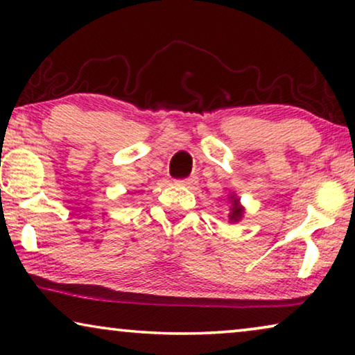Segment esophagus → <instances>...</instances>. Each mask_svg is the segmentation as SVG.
<instances>
[{
	"label": "esophagus",
	"instance_id": "obj_1",
	"mask_svg": "<svg viewBox=\"0 0 355 355\" xmlns=\"http://www.w3.org/2000/svg\"><path fill=\"white\" fill-rule=\"evenodd\" d=\"M179 184H182V186H187V187H192L196 186V184L198 182L197 176H191V178H186V179H181V181H178Z\"/></svg>",
	"mask_w": 355,
	"mask_h": 355
}]
</instances>
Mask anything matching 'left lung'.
I'll use <instances>...</instances> for the list:
<instances>
[{"label": "left lung", "mask_w": 355, "mask_h": 355, "mask_svg": "<svg viewBox=\"0 0 355 355\" xmlns=\"http://www.w3.org/2000/svg\"><path fill=\"white\" fill-rule=\"evenodd\" d=\"M241 216H242V208L239 207V200H237V198H232L230 220H231V221H239Z\"/></svg>", "instance_id": "left-lung-1"}]
</instances>
